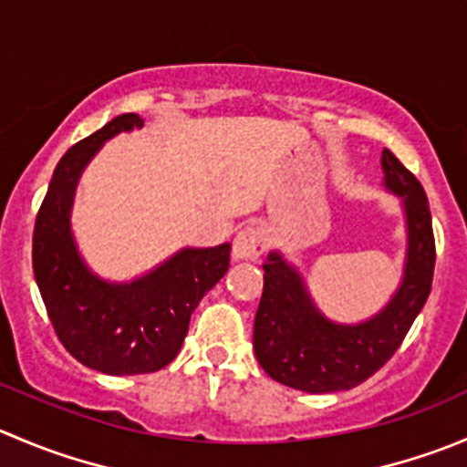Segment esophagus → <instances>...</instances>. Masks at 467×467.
<instances>
[{"instance_id":"obj_1","label":"esophagus","mask_w":467,"mask_h":467,"mask_svg":"<svg viewBox=\"0 0 467 467\" xmlns=\"http://www.w3.org/2000/svg\"><path fill=\"white\" fill-rule=\"evenodd\" d=\"M265 251H266V234L260 223L244 225V228L237 233V237H234L233 257L237 262L257 260Z\"/></svg>"}]
</instances>
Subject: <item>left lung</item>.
Wrapping results in <instances>:
<instances>
[{
	"label": "left lung",
	"mask_w": 467,
	"mask_h": 467,
	"mask_svg": "<svg viewBox=\"0 0 467 467\" xmlns=\"http://www.w3.org/2000/svg\"><path fill=\"white\" fill-rule=\"evenodd\" d=\"M383 187L401 198L406 219V260L390 301L369 319L339 324L312 301L303 275L280 251H269L265 289L253 328L255 358L274 381L324 395L351 390L392 358L431 292L436 242L427 193L392 155H381Z\"/></svg>",
	"instance_id": "obj_1"
}]
</instances>
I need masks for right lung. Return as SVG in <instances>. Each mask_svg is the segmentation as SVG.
I'll return each mask as SVG.
<instances>
[{"instance_id": "obj_1", "label": "right lung", "mask_w": 467, "mask_h": 467, "mask_svg": "<svg viewBox=\"0 0 467 467\" xmlns=\"http://www.w3.org/2000/svg\"><path fill=\"white\" fill-rule=\"evenodd\" d=\"M141 128L137 113H123L75 143L54 169L34 228V275L58 339L81 365L111 377L166 368L192 312L230 266V244L187 246L128 283L99 278L84 262L70 223L77 182L104 141Z\"/></svg>"}]
</instances>
